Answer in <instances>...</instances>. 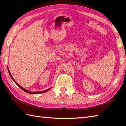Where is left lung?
I'll use <instances>...</instances> for the list:
<instances>
[{
	"label": "left lung",
	"instance_id": "left-lung-1",
	"mask_svg": "<svg viewBox=\"0 0 126 126\" xmlns=\"http://www.w3.org/2000/svg\"><path fill=\"white\" fill-rule=\"evenodd\" d=\"M7 68H8V72H9V75H10V77H11V78L12 79V80H13L15 83H16V84L17 85V86H18L19 87V88H20L21 89H22V90H23V91H24V92H27V93H30V94H40V93H45V92H46L48 91L49 90H50V89H51V88H48V89H47V90L43 91H40V92H30V91H28V90H27L26 89H25L24 88H23V87H22V86H20V85L18 83H17V82H16V81L14 79V78H13L12 76L11 75V73H10V71H9V68H8V67H7Z\"/></svg>",
	"mask_w": 126,
	"mask_h": 126
}]
</instances>
